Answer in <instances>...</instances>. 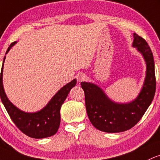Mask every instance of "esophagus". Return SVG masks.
I'll return each mask as SVG.
<instances>
[{
  "instance_id": "obj_1",
  "label": "esophagus",
  "mask_w": 160,
  "mask_h": 160,
  "mask_svg": "<svg viewBox=\"0 0 160 160\" xmlns=\"http://www.w3.org/2000/svg\"><path fill=\"white\" fill-rule=\"evenodd\" d=\"M86 78H87V77H86V75L83 73H79V74L77 76V79L79 82L83 81V80H85Z\"/></svg>"
}]
</instances>
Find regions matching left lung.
Returning <instances> with one entry per match:
<instances>
[{
  "label": "left lung",
  "instance_id": "obj_1",
  "mask_svg": "<svg viewBox=\"0 0 160 160\" xmlns=\"http://www.w3.org/2000/svg\"><path fill=\"white\" fill-rule=\"evenodd\" d=\"M133 37V46L143 54L147 63L144 84L136 99L128 104H118L111 101L97 86L87 82L80 83L89 121L101 131L118 133L131 129L141 119L153 99L157 81L152 51L144 38L137 33Z\"/></svg>",
  "mask_w": 160,
  "mask_h": 160
}]
</instances>
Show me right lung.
<instances>
[{"label":"right lung","instance_id":"right-lung-1","mask_svg":"<svg viewBox=\"0 0 160 160\" xmlns=\"http://www.w3.org/2000/svg\"><path fill=\"white\" fill-rule=\"evenodd\" d=\"M15 43L16 42L10 44L6 54ZM4 60L5 57L3 58L0 75V96L11 120L23 134L30 138L39 139L55 134L61 123V107L66 99L70 90L76 85L77 80H72L69 83L63 87L54 95L48 105L41 111L35 113H26L20 111L15 106H13L9 101L3 90L2 77Z\"/></svg>","mask_w":160,"mask_h":160}]
</instances>
